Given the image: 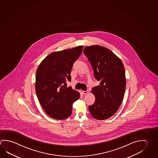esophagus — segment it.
Masks as SVG:
<instances>
[{
    "label": "esophagus",
    "mask_w": 158,
    "mask_h": 158,
    "mask_svg": "<svg viewBox=\"0 0 158 158\" xmlns=\"http://www.w3.org/2000/svg\"><path fill=\"white\" fill-rule=\"evenodd\" d=\"M81 93H82L83 94H86L88 93L89 91L88 90H86V91H81Z\"/></svg>",
    "instance_id": "34e87169"
}]
</instances>
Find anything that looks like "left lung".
<instances>
[{"instance_id":"8db88e82","label":"left lung","mask_w":158,"mask_h":158,"mask_svg":"<svg viewBox=\"0 0 158 158\" xmlns=\"http://www.w3.org/2000/svg\"><path fill=\"white\" fill-rule=\"evenodd\" d=\"M94 77L99 85L92 89L95 102L89 106L91 115L98 120L113 116L119 109L124 95L126 79L124 67L119 57L106 48L94 45L84 48Z\"/></svg>"}]
</instances>
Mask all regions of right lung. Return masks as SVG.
<instances>
[{
  "mask_svg": "<svg viewBox=\"0 0 158 158\" xmlns=\"http://www.w3.org/2000/svg\"><path fill=\"white\" fill-rule=\"evenodd\" d=\"M83 45L54 52L43 59L36 72L35 91L39 102L49 116L56 120L66 119L72 112L73 102L80 93L67 88L71 80L73 64L82 53Z\"/></svg>",
  "mask_w": 158,
  "mask_h": 158,
  "instance_id": "obj_1",
  "label": "right lung"
}]
</instances>
